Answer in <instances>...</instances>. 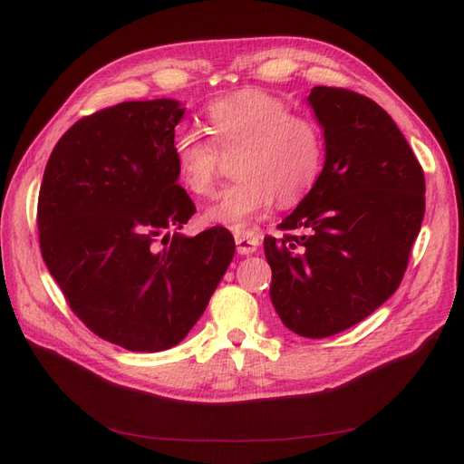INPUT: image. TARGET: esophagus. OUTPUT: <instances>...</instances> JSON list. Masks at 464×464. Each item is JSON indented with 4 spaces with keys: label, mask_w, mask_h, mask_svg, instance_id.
<instances>
[{
    "label": "esophagus",
    "mask_w": 464,
    "mask_h": 464,
    "mask_svg": "<svg viewBox=\"0 0 464 464\" xmlns=\"http://www.w3.org/2000/svg\"><path fill=\"white\" fill-rule=\"evenodd\" d=\"M235 243H237V253L239 255H251L257 251L259 239L251 233H237L235 235Z\"/></svg>",
    "instance_id": "1"
}]
</instances>
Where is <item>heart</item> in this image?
<instances>
[{
	"mask_svg": "<svg viewBox=\"0 0 464 464\" xmlns=\"http://www.w3.org/2000/svg\"><path fill=\"white\" fill-rule=\"evenodd\" d=\"M211 141L183 133L175 141L179 179L191 193H213L223 157L237 153L239 177L219 195L205 219L241 231L255 215L275 203L295 205L317 183L323 167V135L314 121L293 115L279 97L261 90H241L207 107Z\"/></svg>",
	"mask_w": 464,
	"mask_h": 464,
	"instance_id": "heart-1",
	"label": "heart"
}]
</instances>
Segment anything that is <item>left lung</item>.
Returning <instances> with one entry per match:
<instances>
[{"label":"left lung","instance_id":"left-lung-1","mask_svg":"<svg viewBox=\"0 0 464 464\" xmlns=\"http://www.w3.org/2000/svg\"><path fill=\"white\" fill-rule=\"evenodd\" d=\"M309 105L324 135L323 171L279 225L283 237L267 235L263 245L283 324L324 339L397 291L425 215V173L391 115L369 97L317 85Z\"/></svg>","mask_w":464,"mask_h":464}]
</instances>
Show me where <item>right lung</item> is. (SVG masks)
<instances>
[{
    "label": "right lung",
    "instance_id": "right-lung-1",
    "mask_svg": "<svg viewBox=\"0 0 464 464\" xmlns=\"http://www.w3.org/2000/svg\"><path fill=\"white\" fill-rule=\"evenodd\" d=\"M175 100L123 102L82 117L45 165L42 257L97 337L157 353L185 339L235 255L225 227L177 233L195 205L175 163Z\"/></svg>",
    "mask_w": 464,
    "mask_h": 464
}]
</instances>
